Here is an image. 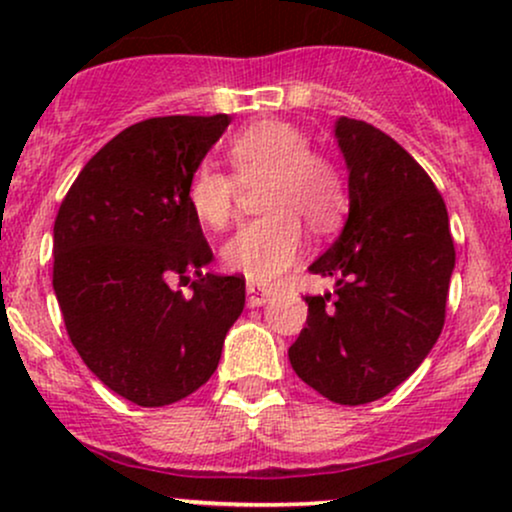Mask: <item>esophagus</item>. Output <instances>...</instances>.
Here are the masks:
<instances>
[{"label":"esophagus","instance_id":"obj_1","mask_svg":"<svg viewBox=\"0 0 512 512\" xmlns=\"http://www.w3.org/2000/svg\"><path fill=\"white\" fill-rule=\"evenodd\" d=\"M272 298V289H267V286L262 284H248V305L250 308H260V305H264Z\"/></svg>","mask_w":512,"mask_h":512}]
</instances>
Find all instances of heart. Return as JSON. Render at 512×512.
<instances>
[{
	"mask_svg": "<svg viewBox=\"0 0 512 512\" xmlns=\"http://www.w3.org/2000/svg\"><path fill=\"white\" fill-rule=\"evenodd\" d=\"M310 139L281 120L240 129L223 146L231 173L199 166L187 180V202L204 226L223 228L236 209L238 185H257L267 216L240 226L223 245V264L245 279L267 284L296 262L303 248L301 221L310 231H334L344 219L346 185L337 163L308 149Z\"/></svg>",
	"mask_w": 512,
	"mask_h": 512,
	"instance_id": "b5f03b06",
	"label": "heart"
}]
</instances>
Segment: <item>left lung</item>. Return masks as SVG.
<instances>
[{"label":"left lung","mask_w":512,"mask_h":512,"mask_svg":"<svg viewBox=\"0 0 512 512\" xmlns=\"http://www.w3.org/2000/svg\"><path fill=\"white\" fill-rule=\"evenodd\" d=\"M334 137L349 168V219L310 272L337 289L305 296L289 361L322 397L356 407L402 385L438 342L455 245L443 197L395 139L351 117H339Z\"/></svg>","instance_id":"8db88e82"}]
</instances>
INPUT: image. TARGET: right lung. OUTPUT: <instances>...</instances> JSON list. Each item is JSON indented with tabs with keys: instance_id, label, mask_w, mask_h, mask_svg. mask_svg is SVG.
Returning <instances> with one entry per match:
<instances>
[{
	"instance_id": "1",
	"label": "right lung",
	"mask_w": 512,
	"mask_h": 512,
	"mask_svg": "<svg viewBox=\"0 0 512 512\" xmlns=\"http://www.w3.org/2000/svg\"><path fill=\"white\" fill-rule=\"evenodd\" d=\"M228 115L149 117L86 163L55 219L52 286L91 373L139 407L192 395L219 366L245 279L204 272L211 248L187 180ZM190 283L185 297L169 281Z\"/></svg>"
}]
</instances>
